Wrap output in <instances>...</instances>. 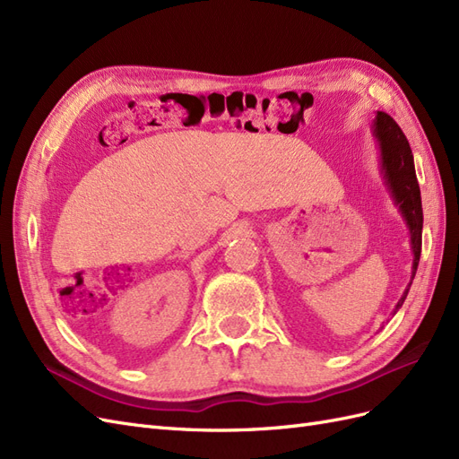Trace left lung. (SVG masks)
Returning a JSON list of instances; mask_svg holds the SVG:
<instances>
[{"mask_svg":"<svg viewBox=\"0 0 459 459\" xmlns=\"http://www.w3.org/2000/svg\"><path fill=\"white\" fill-rule=\"evenodd\" d=\"M375 137L381 147V162L386 184L393 191V197L398 203L402 214L406 218V224L411 233V248H413V273L418 272V264L421 256V230H423V208H421V191L418 184V176L413 169V155L404 132L386 113H377L375 118ZM411 285V283H410ZM406 293L396 304V310L404 304Z\"/></svg>","mask_w":459,"mask_h":459,"instance_id":"obj_1","label":"left lung"}]
</instances>
